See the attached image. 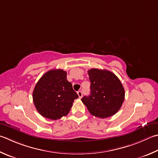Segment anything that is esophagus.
Instances as JSON below:
<instances>
[{
    "label": "esophagus",
    "instance_id": "34e87169",
    "mask_svg": "<svg viewBox=\"0 0 158 158\" xmlns=\"http://www.w3.org/2000/svg\"><path fill=\"white\" fill-rule=\"evenodd\" d=\"M77 94H78V96H79V98L81 99V97H82V96H83V93H82V91L79 90V91L77 92Z\"/></svg>",
    "mask_w": 158,
    "mask_h": 158
}]
</instances>
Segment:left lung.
Here are the masks:
<instances>
[{
    "label": "left lung",
    "mask_w": 158,
    "mask_h": 158,
    "mask_svg": "<svg viewBox=\"0 0 158 158\" xmlns=\"http://www.w3.org/2000/svg\"><path fill=\"white\" fill-rule=\"evenodd\" d=\"M90 81V94L81 99L93 115L99 118L113 116L121 108L125 92L115 74L106 70L93 68L88 71Z\"/></svg>",
    "instance_id": "1"
}]
</instances>
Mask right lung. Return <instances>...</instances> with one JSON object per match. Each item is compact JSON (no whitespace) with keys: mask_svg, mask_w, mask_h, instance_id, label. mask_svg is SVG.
Instances as JSON below:
<instances>
[{"mask_svg":"<svg viewBox=\"0 0 158 158\" xmlns=\"http://www.w3.org/2000/svg\"><path fill=\"white\" fill-rule=\"evenodd\" d=\"M33 102L39 113L45 118L56 120L67 115L74 100L79 97L67 80V73L50 70L43 75L34 89Z\"/></svg>","mask_w":158,"mask_h":158,"instance_id":"right-lung-1","label":"right lung"}]
</instances>
